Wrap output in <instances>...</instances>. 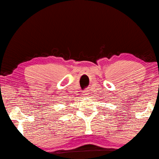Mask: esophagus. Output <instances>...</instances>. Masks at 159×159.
Returning a JSON list of instances; mask_svg holds the SVG:
<instances>
[{"mask_svg": "<svg viewBox=\"0 0 159 159\" xmlns=\"http://www.w3.org/2000/svg\"><path fill=\"white\" fill-rule=\"evenodd\" d=\"M89 92L88 91H85V92H84V95L85 97H88V96H89Z\"/></svg>", "mask_w": 159, "mask_h": 159, "instance_id": "34e87169", "label": "esophagus"}]
</instances>
